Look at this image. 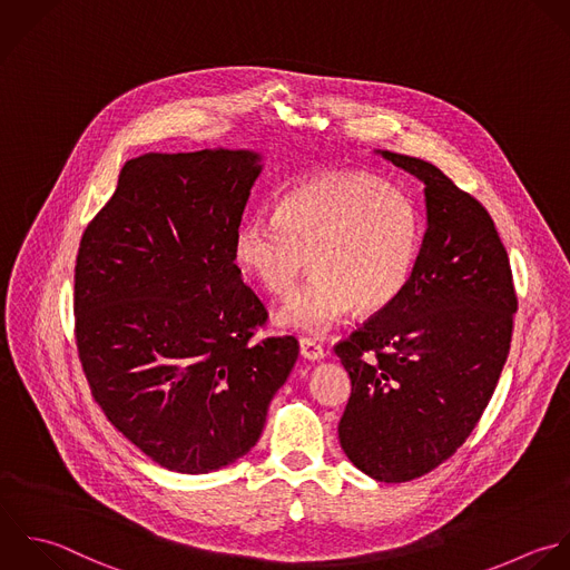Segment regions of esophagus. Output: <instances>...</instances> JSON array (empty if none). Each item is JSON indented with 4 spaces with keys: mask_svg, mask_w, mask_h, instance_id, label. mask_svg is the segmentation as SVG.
Wrapping results in <instances>:
<instances>
[{
    "mask_svg": "<svg viewBox=\"0 0 570 570\" xmlns=\"http://www.w3.org/2000/svg\"><path fill=\"white\" fill-rule=\"evenodd\" d=\"M299 355L304 357V360H308V362H320V360H324V348L315 342V340H311V337H302L299 340Z\"/></svg>",
    "mask_w": 570,
    "mask_h": 570,
    "instance_id": "34e87169",
    "label": "esophagus"
}]
</instances>
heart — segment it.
I'll use <instances>...</instances> for the list:
<instances>
[{
    "mask_svg": "<svg viewBox=\"0 0 570 570\" xmlns=\"http://www.w3.org/2000/svg\"><path fill=\"white\" fill-rule=\"evenodd\" d=\"M422 215L400 188L368 173L333 170L288 188L275 217L244 219L233 259L268 295H286L311 262L313 277L275 313L286 331L322 335L357 306L373 315L406 288L420 248Z\"/></svg>",
    "mask_w": 570,
    "mask_h": 570,
    "instance_id": "obj_1",
    "label": "heart"
}]
</instances>
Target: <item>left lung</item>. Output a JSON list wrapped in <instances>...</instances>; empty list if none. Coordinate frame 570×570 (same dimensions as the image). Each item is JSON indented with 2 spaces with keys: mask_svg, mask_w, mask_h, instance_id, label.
<instances>
[{
  "mask_svg": "<svg viewBox=\"0 0 570 570\" xmlns=\"http://www.w3.org/2000/svg\"><path fill=\"white\" fill-rule=\"evenodd\" d=\"M375 153L424 184L426 230L402 295L335 346L353 384L337 433L362 473L400 484L449 460L480 422L518 297L487 208L438 166Z\"/></svg>",
  "mask_w": 570,
  "mask_h": 570,
  "instance_id": "1",
  "label": "left lung"
}]
</instances>
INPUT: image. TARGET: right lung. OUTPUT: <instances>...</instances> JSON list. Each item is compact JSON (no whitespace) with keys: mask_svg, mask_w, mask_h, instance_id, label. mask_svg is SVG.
I'll return each instance as SVG.
<instances>
[{"mask_svg":"<svg viewBox=\"0 0 570 570\" xmlns=\"http://www.w3.org/2000/svg\"><path fill=\"white\" fill-rule=\"evenodd\" d=\"M262 170L248 148L128 159L79 244L75 331L92 397L175 473L244 458L299 353L291 335L250 342L266 308L233 259Z\"/></svg>","mask_w":570,"mask_h":570,"instance_id":"add662e5","label":"right lung"}]
</instances>
